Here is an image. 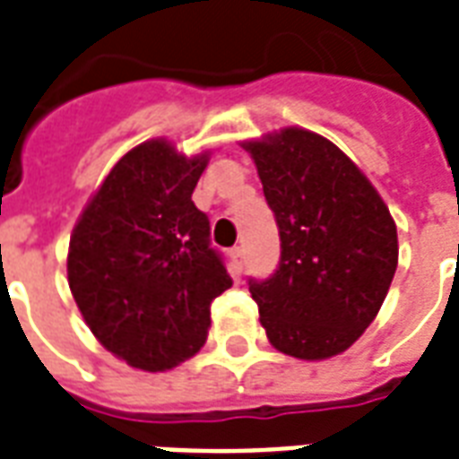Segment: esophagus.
I'll return each instance as SVG.
<instances>
[{
    "instance_id": "34e87169",
    "label": "esophagus",
    "mask_w": 459,
    "mask_h": 459,
    "mask_svg": "<svg viewBox=\"0 0 459 459\" xmlns=\"http://www.w3.org/2000/svg\"><path fill=\"white\" fill-rule=\"evenodd\" d=\"M232 263H234V270H237V275H239L241 268H244V247L232 248Z\"/></svg>"
}]
</instances>
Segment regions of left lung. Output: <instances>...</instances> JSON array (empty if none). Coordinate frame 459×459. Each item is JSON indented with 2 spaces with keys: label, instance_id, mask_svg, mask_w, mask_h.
<instances>
[{
  "label": "left lung",
  "instance_id": "8db88e82",
  "mask_svg": "<svg viewBox=\"0 0 459 459\" xmlns=\"http://www.w3.org/2000/svg\"><path fill=\"white\" fill-rule=\"evenodd\" d=\"M280 230V263L248 280L270 344L335 357L378 314L397 268V227L361 169L328 138L282 129L244 143Z\"/></svg>",
  "mask_w": 459,
  "mask_h": 459
}]
</instances>
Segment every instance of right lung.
<instances>
[{
  "instance_id": "1",
  "label": "right lung",
  "mask_w": 459,
  "mask_h": 459,
  "mask_svg": "<svg viewBox=\"0 0 459 459\" xmlns=\"http://www.w3.org/2000/svg\"><path fill=\"white\" fill-rule=\"evenodd\" d=\"M208 152L186 158L165 138L131 148L81 212L69 287L105 350L134 368L167 371L194 357L211 304L232 287L191 194Z\"/></svg>"
}]
</instances>
